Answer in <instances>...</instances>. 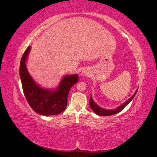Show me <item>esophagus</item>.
<instances>
[{
    "instance_id": "34e87169",
    "label": "esophagus",
    "mask_w": 157,
    "mask_h": 157,
    "mask_svg": "<svg viewBox=\"0 0 157 157\" xmlns=\"http://www.w3.org/2000/svg\"><path fill=\"white\" fill-rule=\"evenodd\" d=\"M82 73V75H85V76H88V75H90V73H89L88 70H86V69L83 70Z\"/></svg>"
}]
</instances>
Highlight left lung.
<instances>
[{
	"label": "left lung",
	"mask_w": 157,
	"mask_h": 157,
	"mask_svg": "<svg viewBox=\"0 0 157 157\" xmlns=\"http://www.w3.org/2000/svg\"><path fill=\"white\" fill-rule=\"evenodd\" d=\"M137 92V89L136 90L135 94L133 95V96L129 99H128V100H127L125 103H123L122 105H121L120 107H117L115 109H113V110H107V109H102L100 107H99L98 105H96V104L94 102V101L92 100V96H90V102H89L90 106L94 111V112L96 114V115H101V116H111L113 115H115V114L121 112L122 109H124L128 105V104L132 101V99L134 98V96H136Z\"/></svg>",
	"instance_id": "1"
}]
</instances>
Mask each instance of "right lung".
Wrapping results in <instances>:
<instances>
[{"label":"right lung","mask_w":157,"mask_h":157,"mask_svg":"<svg viewBox=\"0 0 157 157\" xmlns=\"http://www.w3.org/2000/svg\"><path fill=\"white\" fill-rule=\"evenodd\" d=\"M29 50L30 46L23 54L20 65V76L27 101L33 111L42 115H58L67 107L69 90L77 82L78 75L66 76L54 92L40 88L33 81L27 70L25 61Z\"/></svg>","instance_id":"1"}]
</instances>
